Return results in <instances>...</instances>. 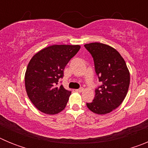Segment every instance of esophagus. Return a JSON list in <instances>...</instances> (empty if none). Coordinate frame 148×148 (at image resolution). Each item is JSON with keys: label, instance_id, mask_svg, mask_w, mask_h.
<instances>
[{"label": "esophagus", "instance_id": "obj_1", "mask_svg": "<svg viewBox=\"0 0 148 148\" xmlns=\"http://www.w3.org/2000/svg\"><path fill=\"white\" fill-rule=\"evenodd\" d=\"M83 90H84V88H83V87H81V88L77 89V90H75V91H77V92H82V91H83Z\"/></svg>", "mask_w": 148, "mask_h": 148}]
</instances>
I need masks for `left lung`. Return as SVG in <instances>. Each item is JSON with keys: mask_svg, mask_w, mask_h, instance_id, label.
Here are the masks:
<instances>
[{"mask_svg": "<svg viewBox=\"0 0 148 148\" xmlns=\"http://www.w3.org/2000/svg\"><path fill=\"white\" fill-rule=\"evenodd\" d=\"M93 58L95 71L101 85L95 89V98L87 103L96 114H107L116 109L126 97L130 85V73L118 51L101 43L84 45Z\"/></svg>", "mask_w": 148, "mask_h": 148, "instance_id": "8db88e82", "label": "left lung"}]
</instances>
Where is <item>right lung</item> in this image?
<instances>
[{
  "label": "right lung",
  "mask_w": 148,
  "mask_h": 148,
  "mask_svg": "<svg viewBox=\"0 0 148 148\" xmlns=\"http://www.w3.org/2000/svg\"><path fill=\"white\" fill-rule=\"evenodd\" d=\"M79 45H53L41 49L30 60L25 73L29 99L40 111L49 115L64 109L71 91L57 86L64 70L75 56Z\"/></svg>",
  "instance_id": "add662e5"
}]
</instances>
